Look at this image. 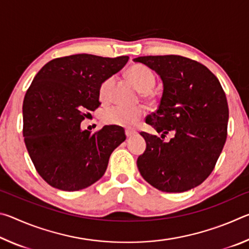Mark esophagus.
Returning a JSON list of instances; mask_svg holds the SVG:
<instances>
[{
  "instance_id": "esophagus-1",
  "label": "esophagus",
  "mask_w": 249,
  "mask_h": 249,
  "mask_svg": "<svg viewBox=\"0 0 249 249\" xmlns=\"http://www.w3.org/2000/svg\"><path fill=\"white\" fill-rule=\"evenodd\" d=\"M137 133L135 132V130H130V129H126L125 130V135H126V137H132V136H134V135H136Z\"/></svg>"
}]
</instances>
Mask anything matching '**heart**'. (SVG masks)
<instances>
[{
  "label": "heart",
  "mask_w": 249,
  "mask_h": 249,
  "mask_svg": "<svg viewBox=\"0 0 249 249\" xmlns=\"http://www.w3.org/2000/svg\"><path fill=\"white\" fill-rule=\"evenodd\" d=\"M128 78L138 90L147 94L154 89L156 84V75L154 71L142 64H136L128 69ZM115 75H111L101 83L99 88V96L102 102L107 103L111 100L112 90L115 84ZM145 115V108L142 107H126L122 105H114L105 109L102 115L104 123L122 127H133Z\"/></svg>",
  "instance_id": "b5f03b06"
}]
</instances>
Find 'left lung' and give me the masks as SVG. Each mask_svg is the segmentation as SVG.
Returning a JSON list of instances; mask_svg holds the SVG:
<instances>
[{"instance_id": "1", "label": "left lung", "mask_w": 249, "mask_h": 249, "mask_svg": "<svg viewBox=\"0 0 249 249\" xmlns=\"http://www.w3.org/2000/svg\"><path fill=\"white\" fill-rule=\"evenodd\" d=\"M134 61L155 70L163 82L158 109L146 117L161 137L142 132L146 150L137 167L147 182L163 192L197 187L213 171L227 137L229 105L218 79L204 65L177 54ZM174 137L165 142V135Z\"/></svg>"}]
</instances>
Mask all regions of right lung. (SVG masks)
Listing matches in <instances>:
<instances>
[{
    "label": "right lung",
    "mask_w": 249,
    "mask_h": 249,
    "mask_svg": "<svg viewBox=\"0 0 249 249\" xmlns=\"http://www.w3.org/2000/svg\"><path fill=\"white\" fill-rule=\"evenodd\" d=\"M127 56L79 53L47 62L23 102V136L37 172L52 187L78 191L102 178L109 156L125 140L120 126L93 134L80 124L100 107L99 88L120 71Z\"/></svg>",
    "instance_id": "right-lung-1"
}]
</instances>
